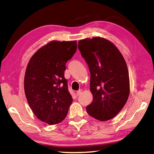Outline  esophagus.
Segmentation results:
<instances>
[{
	"instance_id": "34e87169",
	"label": "esophagus",
	"mask_w": 154,
	"mask_h": 154,
	"mask_svg": "<svg viewBox=\"0 0 154 154\" xmlns=\"http://www.w3.org/2000/svg\"><path fill=\"white\" fill-rule=\"evenodd\" d=\"M82 89H80V90H79L77 91V94H76V95H77V96H79V95H80L81 94V93H82Z\"/></svg>"
}]
</instances>
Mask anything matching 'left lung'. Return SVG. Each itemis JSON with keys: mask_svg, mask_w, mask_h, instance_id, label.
<instances>
[{"mask_svg": "<svg viewBox=\"0 0 154 154\" xmlns=\"http://www.w3.org/2000/svg\"><path fill=\"white\" fill-rule=\"evenodd\" d=\"M78 48L88 65L93 101L88 113L100 121L111 119L124 107L130 94L125 60L113 44L101 37L79 41Z\"/></svg>", "mask_w": 154, "mask_h": 154, "instance_id": "8db88e82", "label": "left lung"}]
</instances>
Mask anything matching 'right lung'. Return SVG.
Listing matches in <instances>:
<instances>
[{"mask_svg":"<svg viewBox=\"0 0 154 154\" xmlns=\"http://www.w3.org/2000/svg\"><path fill=\"white\" fill-rule=\"evenodd\" d=\"M77 50V41H53L30 59L24 76V92L35 115L48 125L64 119L73 99L64 78L66 63Z\"/></svg>","mask_w":154,"mask_h":154,"instance_id":"obj_1","label":"right lung"}]
</instances>
